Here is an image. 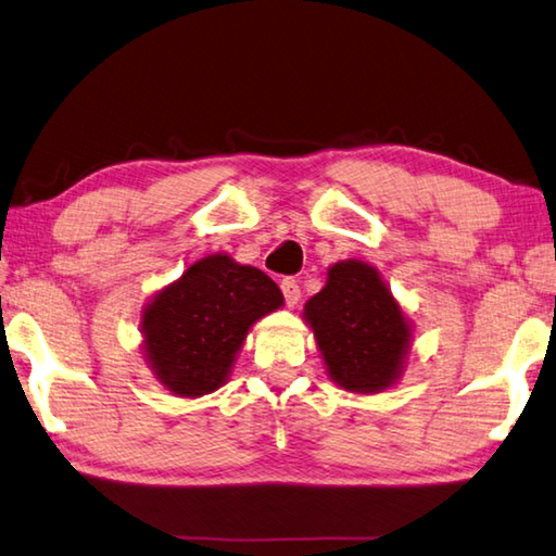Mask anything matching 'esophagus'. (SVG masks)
Wrapping results in <instances>:
<instances>
[{
  "label": "esophagus",
  "instance_id": "obj_1",
  "mask_svg": "<svg viewBox=\"0 0 556 556\" xmlns=\"http://www.w3.org/2000/svg\"><path fill=\"white\" fill-rule=\"evenodd\" d=\"M279 287H281V294H285L287 306L294 308V306L299 304V299H301V289H299V285H296V279H291V277L281 279Z\"/></svg>",
  "mask_w": 556,
  "mask_h": 556
}]
</instances>
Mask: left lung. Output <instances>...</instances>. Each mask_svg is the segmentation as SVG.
<instances>
[{
    "instance_id": "1",
    "label": "left lung",
    "mask_w": 556,
    "mask_h": 556,
    "mask_svg": "<svg viewBox=\"0 0 556 556\" xmlns=\"http://www.w3.org/2000/svg\"><path fill=\"white\" fill-rule=\"evenodd\" d=\"M328 377L350 393H381L403 375L413 320L379 269L365 260H340L304 306Z\"/></svg>"
}]
</instances>
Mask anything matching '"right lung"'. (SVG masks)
I'll return each mask as SVG.
<instances>
[{
    "mask_svg": "<svg viewBox=\"0 0 556 556\" xmlns=\"http://www.w3.org/2000/svg\"><path fill=\"white\" fill-rule=\"evenodd\" d=\"M285 306L265 271L214 252L157 289L140 311L143 357L177 399H199L228 381L248 332Z\"/></svg>",
    "mask_w": 556,
    "mask_h": 556,
    "instance_id": "1",
    "label": "right lung"
}]
</instances>
